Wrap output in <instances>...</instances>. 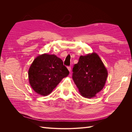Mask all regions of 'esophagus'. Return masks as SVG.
<instances>
[{"label": "esophagus", "instance_id": "34e87169", "mask_svg": "<svg viewBox=\"0 0 132 132\" xmlns=\"http://www.w3.org/2000/svg\"><path fill=\"white\" fill-rule=\"evenodd\" d=\"M67 68H68V70L70 72V71H71V67H67Z\"/></svg>", "mask_w": 132, "mask_h": 132}]
</instances>
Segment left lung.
Returning <instances> with one entry per match:
<instances>
[{"label": "left lung", "mask_w": 132, "mask_h": 132, "mask_svg": "<svg viewBox=\"0 0 132 132\" xmlns=\"http://www.w3.org/2000/svg\"><path fill=\"white\" fill-rule=\"evenodd\" d=\"M72 78L82 96L91 98L105 86L107 70L95 53L80 56L73 68Z\"/></svg>", "instance_id": "left-lung-1"}]
</instances>
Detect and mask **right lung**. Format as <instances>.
Segmentation results:
<instances>
[{"label":"right lung","instance_id":"add662e5","mask_svg":"<svg viewBox=\"0 0 132 132\" xmlns=\"http://www.w3.org/2000/svg\"><path fill=\"white\" fill-rule=\"evenodd\" d=\"M69 73L61 59L54 54H43L35 58L31 65L29 82L36 93L47 96Z\"/></svg>","mask_w":132,"mask_h":132}]
</instances>
